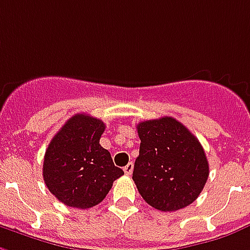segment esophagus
Masks as SVG:
<instances>
[{
  "instance_id": "obj_1",
  "label": "esophagus",
  "mask_w": 250,
  "mask_h": 250,
  "mask_svg": "<svg viewBox=\"0 0 250 250\" xmlns=\"http://www.w3.org/2000/svg\"><path fill=\"white\" fill-rule=\"evenodd\" d=\"M132 171H134V164H132V162H130L125 167V175H131V173H132Z\"/></svg>"
}]
</instances>
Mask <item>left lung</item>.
<instances>
[{
  "mask_svg": "<svg viewBox=\"0 0 250 250\" xmlns=\"http://www.w3.org/2000/svg\"><path fill=\"white\" fill-rule=\"evenodd\" d=\"M136 130L140 149L132 180L146 203L163 212L192 204L209 175L200 142L171 116L140 122Z\"/></svg>",
  "mask_w": 250,
  "mask_h": 250,
  "instance_id": "obj_1",
  "label": "left lung"
}]
</instances>
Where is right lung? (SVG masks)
<instances>
[{"instance_id":"add662e5","label":"right lung","mask_w":250,"mask_h":250,"mask_svg":"<svg viewBox=\"0 0 250 250\" xmlns=\"http://www.w3.org/2000/svg\"><path fill=\"white\" fill-rule=\"evenodd\" d=\"M104 128L101 119L77 114L64 123L46 149L42 171L45 184L67 207L87 209L99 204L112 183L125 175L99 144Z\"/></svg>"}]
</instances>
